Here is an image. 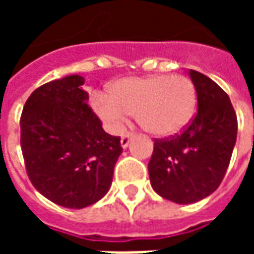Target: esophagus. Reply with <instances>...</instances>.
Here are the masks:
<instances>
[{
  "label": "esophagus",
  "mask_w": 254,
  "mask_h": 254,
  "mask_svg": "<svg viewBox=\"0 0 254 254\" xmlns=\"http://www.w3.org/2000/svg\"><path fill=\"white\" fill-rule=\"evenodd\" d=\"M133 137V132H127L125 133L124 136L121 137V145L124 148H127V145H129V141H130V138Z\"/></svg>",
  "instance_id": "obj_1"
}]
</instances>
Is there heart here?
<instances>
[{
	"label": "heart",
	"mask_w": 254,
	"mask_h": 254,
	"mask_svg": "<svg viewBox=\"0 0 254 254\" xmlns=\"http://www.w3.org/2000/svg\"><path fill=\"white\" fill-rule=\"evenodd\" d=\"M196 87L190 78L173 74L121 78L109 87V95L95 92L91 105L106 127L120 132L127 114L145 132L171 136L187 127L194 114Z\"/></svg>",
	"instance_id": "heart-1"
}]
</instances>
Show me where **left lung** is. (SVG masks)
<instances>
[{
  "instance_id": "obj_1",
  "label": "left lung",
  "mask_w": 254,
  "mask_h": 254,
  "mask_svg": "<svg viewBox=\"0 0 254 254\" xmlns=\"http://www.w3.org/2000/svg\"><path fill=\"white\" fill-rule=\"evenodd\" d=\"M197 92V113L180 134L155 138L149 159L154 190L170 201L190 204L218 189L237 140V114L229 95L196 70H189Z\"/></svg>"
}]
</instances>
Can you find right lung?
<instances>
[{"instance_id":"1","label":"right lung","mask_w":254,"mask_h":254,"mask_svg":"<svg viewBox=\"0 0 254 254\" xmlns=\"http://www.w3.org/2000/svg\"><path fill=\"white\" fill-rule=\"evenodd\" d=\"M78 74L36 88L20 117V145L31 184L61 207L92 205L109 191L121 155V137L111 136L87 103Z\"/></svg>"}]
</instances>
